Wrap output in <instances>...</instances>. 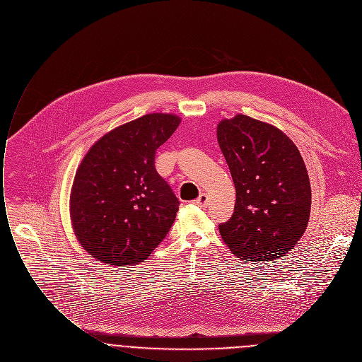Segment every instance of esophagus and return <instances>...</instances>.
I'll return each instance as SVG.
<instances>
[{
	"instance_id": "1",
	"label": "esophagus",
	"mask_w": 362,
	"mask_h": 362,
	"mask_svg": "<svg viewBox=\"0 0 362 362\" xmlns=\"http://www.w3.org/2000/svg\"><path fill=\"white\" fill-rule=\"evenodd\" d=\"M194 204H195L197 206H199V208H206L208 204H209V198H208L206 194H201V195L198 197V199L194 201Z\"/></svg>"
}]
</instances>
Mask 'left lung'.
Here are the masks:
<instances>
[{
    "label": "left lung",
    "mask_w": 362,
    "mask_h": 362,
    "mask_svg": "<svg viewBox=\"0 0 362 362\" xmlns=\"http://www.w3.org/2000/svg\"><path fill=\"white\" fill-rule=\"evenodd\" d=\"M218 141L236 188L235 212L219 225L222 239L241 259L284 257L310 215V182L298 147L275 126L245 115L221 122Z\"/></svg>",
    "instance_id": "left-lung-1"
}]
</instances>
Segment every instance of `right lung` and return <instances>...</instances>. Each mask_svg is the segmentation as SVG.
Listing matches in <instances>:
<instances>
[{"label":"right lung","instance_id":"obj_1","mask_svg":"<svg viewBox=\"0 0 362 362\" xmlns=\"http://www.w3.org/2000/svg\"><path fill=\"white\" fill-rule=\"evenodd\" d=\"M148 114L103 136L81 161L70 197L76 236L101 262H141L170 232L180 201L154 167L156 151L180 124Z\"/></svg>","mask_w":362,"mask_h":362}]
</instances>
